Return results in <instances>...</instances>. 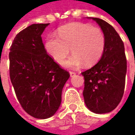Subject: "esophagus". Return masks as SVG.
I'll return each instance as SVG.
<instances>
[{
    "label": "esophagus",
    "instance_id": "1",
    "mask_svg": "<svg viewBox=\"0 0 135 135\" xmlns=\"http://www.w3.org/2000/svg\"><path fill=\"white\" fill-rule=\"evenodd\" d=\"M69 74H70V76H73L76 75V73L73 72V71H69Z\"/></svg>",
    "mask_w": 135,
    "mask_h": 135
}]
</instances>
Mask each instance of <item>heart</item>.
Here are the masks:
<instances>
[{
	"label": "heart",
	"instance_id": "heart-1",
	"mask_svg": "<svg viewBox=\"0 0 135 135\" xmlns=\"http://www.w3.org/2000/svg\"><path fill=\"white\" fill-rule=\"evenodd\" d=\"M105 39L100 28L88 23L73 22L61 27L58 37L49 36L45 41L47 53L59 64H62L71 51L73 55L64 62L66 67L76 69L85 63L93 66L102 58Z\"/></svg>",
	"mask_w": 135,
	"mask_h": 135
}]
</instances>
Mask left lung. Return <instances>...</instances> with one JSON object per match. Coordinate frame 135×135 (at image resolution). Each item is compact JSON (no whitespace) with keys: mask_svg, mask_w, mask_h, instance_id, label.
<instances>
[{"mask_svg":"<svg viewBox=\"0 0 135 135\" xmlns=\"http://www.w3.org/2000/svg\"><path fill=\"white\" fill-rule=\"evenodd\" d=\"M101 27L105 39L104 53L92 68L81 73L84 77L83 95L87 107L94 113L113 111L119 105L125 88L127 59L124 45L115 29L98 18H90Z\"/></svg>","mask_w":135,"mask_h":135,"instance_id":"obj_1","label":"left lung"}]
</instances>
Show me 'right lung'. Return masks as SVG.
Here are the masks:
<instances>
[{
    "instance_id": "1",
    "label": "right lung",
    "mask_w": 135,
    "mask_h": 135,
    "mask_svg": "<svg viewBox=\"0 0 135 135\" xmlns=\"http://www.w3.org/2000/svg\"><path fill=\"white\" fill-rule=\"evenodd\" d=\"M49 23L33 24L14 39L9 52V73L22 109L37 119L52 117L59 109L69 73L47 53L41 34Z\"/></svg>"
}]
</instances>
